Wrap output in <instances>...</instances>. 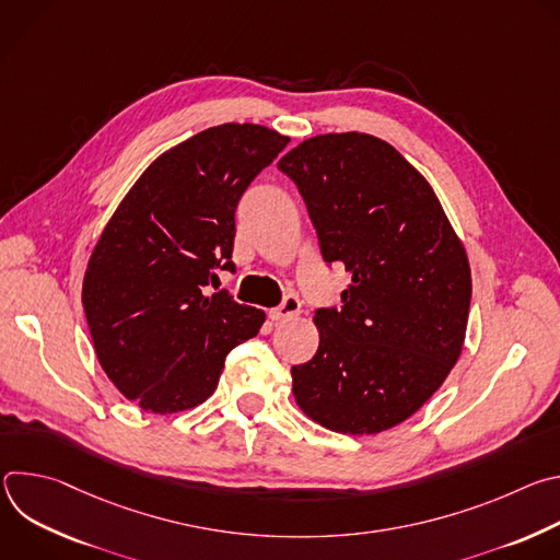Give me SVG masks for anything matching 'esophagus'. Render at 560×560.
Masks as SVG:
<instances>
[{
	"label": "esophagus",
	"mask_w": 560,
	"mask_h": 560,
	"mask_svg": "<svg viewBox=\"0 0 560 560\" xmlns=\"http://www.w3.org/2000/svg\"><path fill=\"white\" fill-rule=\"evenodd\" d=\"M299 312H301V301H299V296L288 294L279 307H272V310L268 312V316L272 318V322H288V318L296 316Z\"/></svg>",
	"instance_id": "1"
}]
</instances>
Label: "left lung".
<instances>
[{
    "mask_svg": "<svg viewBox=\"0 0 560 560\" xmlns=\"http://www.w3.org/2000/svg\"><path fill=\"white\" fill-rule=\"evenodd\" d=\"M279 171L296 184L324 259L352 275L341 310L314 314L318 350L292 368L294 401L339 434L389 430L460 357L471 299L465 248L428 179L378 137H310Z\"/></svg>",
    "mask_w": 560,
    "mask_h": 560,
    "instance_id": "1",
    "label": "left lung"
}]
</instances>
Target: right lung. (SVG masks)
<instances>
[{
  "instance_id": "1",
  "label": "right lung",
  "mask_w": 560,
  "mask_h": 560,
  "mask_svg": "<svg viewBox=\"0 0 560 560\" xmlns=\"http://www.w3.org/2000/svg\"><path fill=\"white\" fill-rule=\"evenodd\" d=\"M290 137L221 124L159 154L106 223L82 303L100 365L152 415L190 410L217 389L228 352L266 312L206 294L234 270V210Z\"/></svg>"
}]
</instances>
